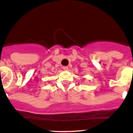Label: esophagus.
Here are the masks:
<instances>
[{
  "label": "esophagus",
  "mask_w": 133,
  "mask_h": 133,
  "mask_svg": "<svg viewBox=\"0 0 133 133\" xmlns=\"http://www.w3.org/2000/svg\"><path fill=\"white\" fill-rule=\"evenodd\" d=\"M63 70H69V67L68 66H63Z\"/></svg>",
  "instance_id": "34e87169"
}]
</instances>
